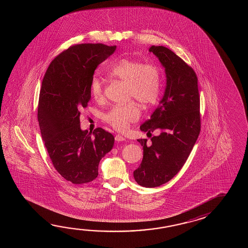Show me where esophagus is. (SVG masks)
Segmentation results:
<instances>
[{
    "mask_svg": "<svg viewBox=\"0 0 248 248\" xmlns=\"http://www.w3.org/2000/svg\"><path fill=\"white\" fill-rule=\"evenodd\" d=\"M125 140H126V138L122 137L121 135H116L115 136V141H117V142H122V141H125Z\"/></svg>",
    "mask_w": 248,
    "mask_h": 248,
    "instance_id": "obj_1",
    "label": "esophagus"
}]
</instances>
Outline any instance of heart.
Listing matches in <instances>:
<instances>
[{
    "mask_svg": "<svg viewBox=\"0 0 248 248\" xmlns=\"http://www.w3.org/2000/svg\"><path fill=\"white\" fill-rule=\"evenodd\" d=\"M108 74L126 82V99H135L142 106H150L158 98L161 73L158 65L144 63L139 60L123 58L107 70ZM105 85L98 77H93L90 82V92L93 98L100 100L104 96ZM140 117V109L135 101L124 105H116L104 113V121L117 130H125L130 123Z\"/></svg>",
    "mask_w": 248,
    "mask_h": 248,
    "instance_id": "1",
    "label": "heart"
}]
</instances>
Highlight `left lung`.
<instances>
[{
    "instance_id": "left-lung-1",
    "label": "left lung",
    "mask_w": 248,
    "mask_h": 248,
    "mask_svg": "<svg viewBox=\"0 0 248 248\" xmlns=\"http://www.w3.org/2000/svg\"><path fill=\"white\" fill-rule=\"evenodd\" d=\"M163 65L167 86L151 119L140 129L158 136L138 139L143 149L142 163L134 178L142 187L154 188L168 183L179 172L201 132L200 94L194 70L164 46L149 48Z\"/></svg>"
}]
</instances>
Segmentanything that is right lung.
Masks as SVG:
<instances>
[{"instance_id": "1", "label": "right lung", "mask_w": 248, "mask_h": 248, "mask_svg": "<svg viewBox=\"0 0 248 248\" xmlns=\"http://www.w3.org/2000/svg\"><path fill=\"white\" fill-rule=\"evenodd\" d=\"M115 49L101 43L72 46L55 58L42 79L37 114L42 140L54 168L74 185L95 180L101 158L113 147L114 137L102 127L80 129L79 111L90 100L97 65Z\"/></svg>"}]
</instances>
